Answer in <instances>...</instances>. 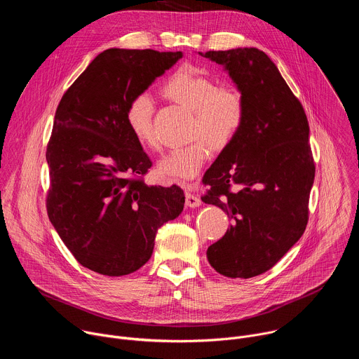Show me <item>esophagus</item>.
I'll return each mask as SVG.
<instances>
[{
	"label": "esophagus",
	"mask_w": 359,
	"mask_h": 359,
	"mask_svg": "<svg viewBox=\"0 0 359 359\" xmlns=\"http://www.w3.org/2000/svg\"><path fill=\"white\" fill-rule=\"evenodd\" d=\"M186 204L189 208H198L201 204V200L197 194H193L190 191H186Z\"/></svg>",
	"instance_id": "1"
}]
</instances>
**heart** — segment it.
Segmentation results:
<instances>
[{"label":"heart","instance_id":"heart-1","mask_svg":"<svg viewBox=\"0 0 359 359\" xmlns=\"http://www.w3.org/2000/svg\"><path fill=\"white\" fill-rule=\"evenodd\" d=\"M165 93L194 112L193 136L197 137L186 146L176 147L159 161L161 177L187 183L201 170L215 147L223 149L230 144L241 130L247 107L241 90L233 85H217L206 72L193 67H180L165 83ZM153 99L149 92H140L130 97L126 105L125 119L135 139L150 149L159 144L153 125Z\"/></svg>","mask_w":359,"mask_h":359}]
</instances>
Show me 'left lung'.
Instances as JSON below:
<instances>
[{
    "label": "left lung",
    "mask_w": 359,
    "mask_h": 359,
    "mask_svg": "<svg viewBox=\"0 0 359 359\" xmlns=\"http://www.w3.org/2000/svg\"><path fill=\"white\" fill-rule=\"evenodd\" d=\"M200 55L229 71L247 107L241 130L203 176L210 189L201 200L231 220L208 248V260L226 277L251 278L273 269L309 223L316 177L310 126L301 102L263 50Z\"/></svg>",
    "instance_id": "1"
}]
</instances>
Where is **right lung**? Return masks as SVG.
I'll return each instance as SVG.
<instances>
[{"label": "right lung", "instance_id": "1", "mask_svg": "<svg viewBox=\"0 0 359 359\" xmlns=\"http://www.w3.org/2000/svg\"><path fill=\"white\" fill-rule=\"evenodd\" d=\"M183 54L111 48L64 93L46 146L48 217L83 267L109 277L139 270L158 229L184 206L183 190L147 186L151 166L130 133L128 102Z\"/></svg>", "mask_w": 359, "mask_h": 359}]
</instances>
